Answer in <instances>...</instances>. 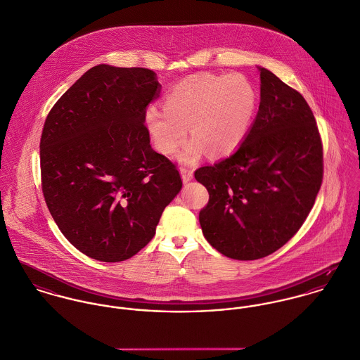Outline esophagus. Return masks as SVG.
Here are the masks:
<instances>
[{
	"label": "esophagus",
	"instance_id": "34e87169",
	"mask_svg": "<svg viewBox=\"0 0 360 360\" xmlns=\"http://www.w3.org/2000/svg\"><path fill=\"white\" fill-rule=\"evenodd\" d=\"M181 175H182V181L184 184H188L192 181L193 178V169L192 168H186V167H181Z\"/></svg>",
	"mask_w": 360,
	"mask_h": 360
}]
</instances>
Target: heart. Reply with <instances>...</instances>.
Here are the masks:
<instances>
[{
	"mask_svg": "<svg viewBox=\"0 0 360 360\" xmlns=\"http://www.w3.org/2000/svg\"><path fill=\"white\" fill-rule=\"evenodd\" d=\"M257 108L254 85L243 75H195L179 81L164 98V110L150 106L145 121L156 149L174 155L185 142L188 128L195 139L179 153L196 161L235 150L245 136Z\"/></svg>",
	"mask_w": 360,
	"mask_h": 360,
	"instance_id": "heart-1",
	"label": "heart"
}]
</instances>
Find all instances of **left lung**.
<instances>
[{
  "label": "left lung",
  "mask_w": 360,
  "mask_h": 360,
  "mask_svg": "<svg viewBox=\"0 0 360 360\" xmlns=\"http://www.w3.org/2000/svg\"><path fill=\"white\" fill-rule=\"evenodd\" d=\"M261 102L239 149L195 172L210 195L200 211L207 241L225 257L264 258L302 226L319 193L323 146L304 96L258 68Z\"/></svg>",
  "instance_id": "left-lung-1"
}]
</instances>
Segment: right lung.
<instances>
[{"label":"right lung","mask_w":360,"mask_h":360,"mask_svg":"<svg viewBox=\"0 0 360 360\" xmlns=\"http://www.w3.org/2000/svg\"><path fill=\"white\" fill-rule=\"evenodd\" d=\"M160 88L153 70L98 65L46 116L42 193L63 236L89 258L120 262L141 251L182 188L145 125Z\"/></svg>","instance_id":"right-lung-1"}]
</instances>
